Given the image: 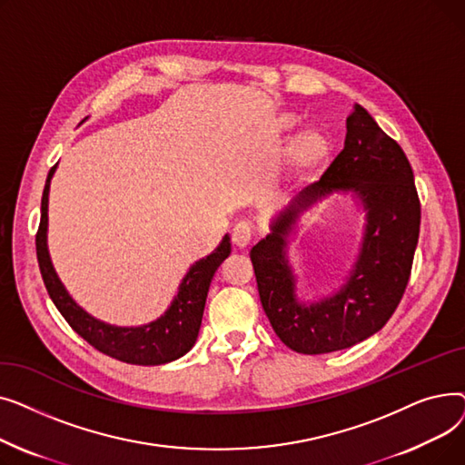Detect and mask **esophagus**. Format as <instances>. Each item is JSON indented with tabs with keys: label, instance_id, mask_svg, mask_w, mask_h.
<instances>
[{
	"label": "esophagus",
	"instance_id": "1",
	"mask_svg": "<svg viewBox=\"0 0 465 465\" xmlns=\"http://www.w3.org/2000/svg\"><path fill=\"white\" fill-rule=\"evenodd\" d=\"M251 239H252V230H251V226L247 223H239V224L233 226L232 241H233L235 247L245 249L249 242H251Z\"/></svg>",
	"mask_w": 465,
	"mask_h": 465
}]
</instances>
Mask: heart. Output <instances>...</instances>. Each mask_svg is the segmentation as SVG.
Here are the masks:
<instances>
[{"mask_svg": "<svg viewBox=\"0 0 465 465\" xmlns=\"http://www.w3.org/2000/svg\"><path fill=\"white\" fill-rule=\"evenodd\" d=\"M298 124L296 116L282 114L281 116V128L284 132L292 130ZM331 154V143L330 137L316 130L309 128L290 139L286 151H284V167L292 181L296 183H311L319 177L324 167L328 165Z\"/></svg>", "mask_w": 465, "mask_h": 465, "instance_id": "b5f03b06", "label": "heart"}]
</instances>
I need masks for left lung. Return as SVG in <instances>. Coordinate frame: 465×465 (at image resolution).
I'll return each mask as SVG.
<instances>
[{
  "label": "left lung",
  "mask_w": 465,
  "mask_h": 465,
  "mask_svg": "<svg viewBox=\"0 0 465 465\" xmlns=\"http://www.w3.org/2000/svg\"><path fill=\"white\" fill-rule=\"evenodd\" d=\"M356 191L369 211L362 249L337 295L311 306L295 298L285 237L302 213L333 191ZM420 232V200L411 163L361 105L347 118L345 149L319 183L303 188L251 251L262 307L282 343L300 354L349 349L377 333L407 288Z\"/></svg>",
  "instance_id": "1"
}]
</instances>
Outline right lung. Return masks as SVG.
<instances>
[{
    "label": "right lung",
    "instance_id": "1",
    "mask_svg": "<svg viewBox=\"0 0 465 465\" xmlns=\"http://www.w3.org/2000/svg\"><path fill=\"white\" fill-rule=\"evenodd\" d=\"M56 165L48 171L41 198V223L35 235V251L43 282L46 286L56 309L62 312L67 324L75 330L86 343L111 358L135 365H160L173 361L186 354L198 339L203 309L211 279L218 265L223 263L230 252L232 242L224 235L223 242L213 254L195 262L186 277L183 279L177 296L158 321L139 328H118L94 319L84 309L71 300L67 290L60 282L51 256L46 251V223H48V188L54 175Z\"/></svg>",
    "mask_w": 465,
    "mask_h": 465
}]
</instances>
